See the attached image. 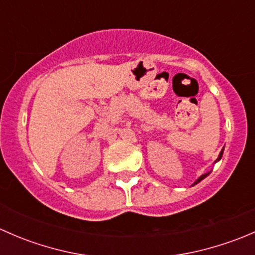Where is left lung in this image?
I'll return each instance as SVG.
<instances>
[{
	"instance_id": "8db88e82",
	"label": "left lung",
	"mask_w": 255,
	"mask_h": 255,
	"mask_svg": "<svg viewBox=\"0 0 255 255\" xmlns=\"http://www.w3.org/2000/svg\"><path fill=\"white\" fill-rule=\"evenodd\" d=\"M223 150H225V148H222V150H221V151H220V154H218V158H217V159H216V160H215V163H217V161H220V160H221V158H222V155H223ZM215 163H213V164H215ZM211 171H212V170L207 171V173H206V174H202V175H201V176H200V177H199V179H196V180H195V181H194V184H192V185H191V186H194V185L199 184V182H200V181H202V180H204V179H205V177H206V176H208V175H210V174H211Z\"/></svg>"
}]
</instances>
